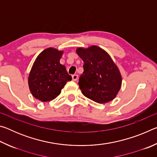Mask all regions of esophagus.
<instances>
[{
  "label": "esophagus",
  "mask_w": 157,
  "mask_h": 157,
  "mask_svg": "<svg viewBox=\"0 0 157 157\" xmlns=\"http://www.w3.org/2000/svg\"><path fill=\"white\" fill-rule=\"evenodd\" d=\"M72 78H73V81H77L78 79V75H73L72 76Z\"/></svg>",
  "instance_id": "34e87169"
}]
</instances>
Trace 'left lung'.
<instances>
[{
	"instance_id": "1",
	"label": "left lung",
	"mask_w": 157,
	"mask_h": 157,
	"mask_svg": "<svg viewBox=\"0 0 157 157\" xmlns=\"http://www.w3.org/2000/svg\"><path fill=\"white\" fill-rule=\"evenodd\" d=\"M76 52L84 62L79 86L84 96L98 103L110 102L120 91L122 77L109 55L101 48H78Z\"/></svg>"
}]
</instances>
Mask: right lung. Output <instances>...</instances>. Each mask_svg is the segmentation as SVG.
<instances>
[{"mask_svg": "<svg viewBox=\"0 0 157 157\" xmlns=\"http://www.w3.org/2000/svg\"><path fill=\"white\" fill-rule=\"evenodd\" d=\"M63 51L49 48L36 57L29 74L28 84L31 94L41 102L55 99L60 94L66 82L72 78L59 60Z\"/></svg>", "mask_w": 157, "mask_h": 157, "instance_id": "1", "label": "right lung"}]
</instances>
